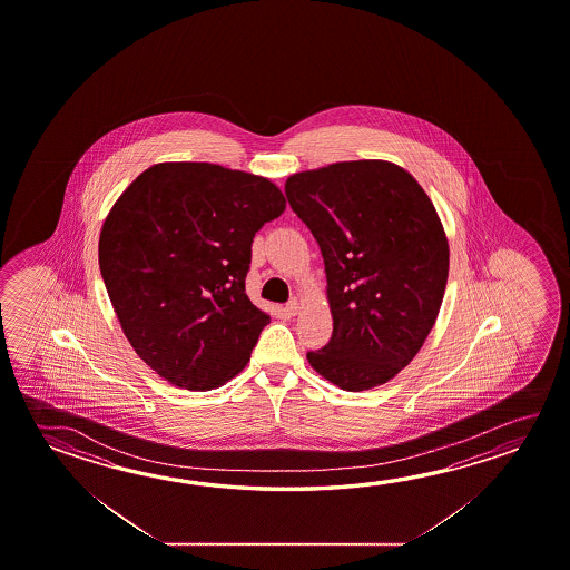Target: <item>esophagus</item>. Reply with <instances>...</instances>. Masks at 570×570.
Returning <instances> with one entry per match:
<instances>
[{
    "instance_id": "34e87169",
    "label": "esophagus",
    "mask_w": 570,
    "mask_h": 570,
    "mask_svg": "<svg viewBox=\"0 0 570 570\" xmlns=\"http://www.w3.org/2000/svg\"><path fill=\"white\" fill-rule=\"evenodd\" d=\"M299 309V299L292 298L288 304H286V312H288V316H296Z\"/></svg>"
}]
</instances>
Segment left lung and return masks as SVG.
Wrapping results in <instances>:
<instances>
[{
    "label": "left lung",
    "instance_id": "8db88e82",
    "mask_svg": "<svg viewBox=\"0 0 570 570\" xmlns=\"http://www.w3.org/2000/svg\"><path fill=\"white\" fill-rule=\"evenodd\" d=\"M286 196L320 244L334 317L309 365L345 392L390 382L430 336L448 284V236L430 196L387 160L296 173Z\"/></svg>",
    "mask_w": 570,
    "mask_h": 570
}]
</instances>
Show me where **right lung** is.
Masks as SVG:
<instances>
[{
	"mask_svg": "<svg viewBox=\"0 0 570 570\" xmlns=\"http://www.w3.org/2000/svg\"><path fill=\"white\" fill-rule=\"evenodd\" d=\"M268 178L210 163H159L105 218L99 266L140 360L193 392L233 380L271 316L246 296L254 234L284 213Z\"/></svg>",
	"mask_w": 570,
	"mask_h": 570,
	"instance_id": "right-lung-1",
	"label": "right lung"
}]
</instances>
